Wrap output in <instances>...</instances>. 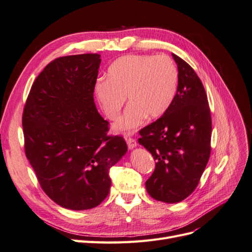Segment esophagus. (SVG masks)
Here are the masks:
<instances>
[{
	"label": "esophagus",
	"mask_w": 252,
	"mask_h": 252,
	"mask_svg": "<svg viewBox=\"0 0 252 252\" xmlns=\"http://www.w3.org/2000/svg\"><path fill=\"white\" fill-rule=\"evenodd\" d=\"M126 142H127V146H128L129 149H133L136 146V145H138V144H136V141L133 138H130V136H129V138L127 136Z\"/></svg>",
	"instance_id": "obj_1"
}]
</instances>
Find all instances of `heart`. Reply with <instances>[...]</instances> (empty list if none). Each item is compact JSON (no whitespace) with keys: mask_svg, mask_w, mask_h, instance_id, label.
<instances>
[{"mask_svg":"<svg viewBox=\"0 0 252 252\" xmlns=\"http://www.w3.org/2000/svg\"><path fill=\"white\" fill-rule=\"evenodd\" d=\"M179 72L167 56H124L109 66L107 80H98L95 97L108 120H116L127 97L128 107L113 125L131 132L146 117L157 119L168 110L177 94Z\"/></svg>","mask_w":252,"mask_h":252,"instance_id":"b5f03b06","label":"heart"}]
</instances>
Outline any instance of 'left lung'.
Masks as SVG:
<instances>
[{
  "mask_svg": "<svg viewBox=\"0 0 252 252\" xmlns=\"http://www.w3.org/2000/svg\"><path fill=\"white\" fill-rule=\"evenodd\" d=\"M172 57L179 70L177 94L161 118L141 129L139 139L157 161L146 190L164 203H179L194 191L211 151L205 88L191 66L174 53Z\"/></svg>",
  "mask_w": 252,
  "mask_h": 252,
  "instance_id": "left-lung-1",
  "label": "left lung"
}]
</instances>
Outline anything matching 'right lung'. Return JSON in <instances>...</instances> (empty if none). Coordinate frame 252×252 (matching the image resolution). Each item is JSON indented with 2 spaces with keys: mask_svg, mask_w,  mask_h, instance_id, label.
Here are the masks:
<instances>
[{
  "mask_svg": "<svg viewBox=\"0 0 252 252\" xmlns=\"http://www.w3.org/2000/svg\"><path fill=\"white\" fill-rule=\"evenodd\" d=\"M97 53L61 57L37 75L23 111L26 158L44 192L71 210L100 205L109 193V170L127 151L108 135L94 91Z\"/></svg>",
  "mask_w": 252,
  "mask_h": 252,
  "instance_id": "1",
  "label": "right lung"
}]
</instances>
